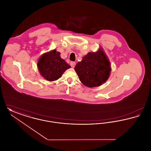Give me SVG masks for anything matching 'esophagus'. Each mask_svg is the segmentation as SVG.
<instances>
[{
  "label": "esophagus",
  "instance_id": "34e87169",
  "mask_svg": "<svg viewBox=\"0 0 151 151\" xmlns=\"http://www.w3.org/2000/svg\"><path fill=\"white\" fill-rule=\"evenodd\" d=\"M70 65L72 68H73L76 65V63L75 62H70Z\"/></svg>",
  "mask_w": 151,
  "mask_h": 151
}]
</instances>
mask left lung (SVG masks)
Here are the masks:
<instances>
[{"mask_svg":"<svg viewBox=\"0 0 151 151\" xmlns=\"http://www.w3.org/2000/svg\"><path fill=\"white\" fill-rule=\"evenodd\" d=\"M74 69L83 84L89 88L100 86L105 83L111 70L109 59L102 47L96 52H89Z\"/></svg>","mask_w":151,"mask_h":151,"instance_id":"8db88e82","label":"left lung"}]
</instances>
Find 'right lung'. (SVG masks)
Segmentation results:
<instances>
[{"label":"right lung","mask_w":151,"mask_h":151,"mask_svg":"<svg viewBox=\"0 0 151 151\" xmlns=\"http://www.w3.org/2000/svg\"><path fill=\"white\" fill-rule=\"evenodd\" d=\"M60 55V53L54 49L44 53L38 59L37 62L38 71L46 80L49 81L57 80L71 67Z\"/></svg>","instance_id":"add662e5"}]
</instances>
